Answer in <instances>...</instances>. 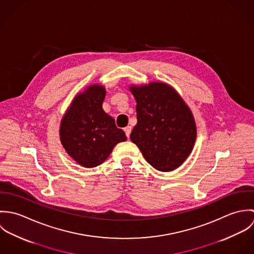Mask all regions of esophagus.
Here are the masks:
<instances>
[{
    "mask_svg": "<svg viewBox=\"0 0 254 254\" xmlns=\"http://www.w3.org/2000/svg\"><path fill=\"white\" fill-rule=\"evenodd\" d=\"M131 130H132V127L131 126H127L124 128V131H125V134L127 136V138L130 137V134H131Z\"/></svg>",
    "mask_w": 254,
    "mask_h": 254,
    "instance_id": "34e87169",
    "label": "esophagus"
}]
</instances>
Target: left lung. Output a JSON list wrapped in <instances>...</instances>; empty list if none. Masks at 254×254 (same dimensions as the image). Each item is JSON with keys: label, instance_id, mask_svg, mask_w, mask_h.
Returning <instances> with one entry per match:
<instances>
[{"label": "left lung", "instance_id": "8db88e82", "mask_svg": "<svg viewBox=\"0 0 254 254\" xmlns=\"http://www.w3.org/2000/svg\"><path fill=\"white\" fill-rule=\"evenodd\" d=\"M138 122L130 139L156 170L177 169L190 154L196 139L191 110L178 92L164 82L131 85Z\"/></svg>", "mask_w": 254, "mask_h": 254}]
</instances>
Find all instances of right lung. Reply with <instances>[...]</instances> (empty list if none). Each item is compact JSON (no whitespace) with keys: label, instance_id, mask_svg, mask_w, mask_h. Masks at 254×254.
I'll list each match as a JSON object with an SVG mask.
<instances>
[{"label":"right lung","instance_id":"add662e5","mask_svg":"<svg viewBox=\"0 0 254 254\" xmlns=\"http://www.w3.org/2000/svg\"><path fill=\"white\" fill-rule=\"evenodd\" d=\"M106 94L104 85H89L74 97L61 121L62 145L73 160L86 168L102 164L115 145L127 140L103 109Z\"/></svg>","mask_w":254,"mask_h":254}]
</instances>
